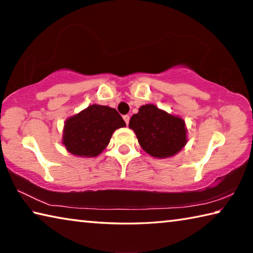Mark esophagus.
I'll return each mask as SVG.
<instances>
[{
	"instance_id": "1",
	"label": "esophagus",
	"mask_w": 253,
	"mask_h": 253,
	"mask_svg": "<svg viewBox=\"0 0 253 253\" xmlns=\"http://www.w3.org/2000/svg\"><path fill=\"white\" fill-rule=\"evenodd\" d=\"M129 116H128V115H125V116H124V121H125V123H126V125H128V124H129Z\"/></svg>"
}]
</instances>
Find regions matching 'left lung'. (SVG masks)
<instances>
[{"mask_svg": "<svg viewBox=\"0 0 253 253\" xmlns=\"http://www.w3.org/2000/svg\"><path fill=\"white\" fill-rule=\"evenodd\" d=\"M129 128L136 134L140 147L156 158L176 155L187 143V129L183 118L153 104L139 107L138 113L130 118Z\"/></svg>", "mask_w": 253, "mask_h": 253, "instance_id": "left-lung-1", "label": "left lung"}]
</instances>
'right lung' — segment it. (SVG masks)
I'll return each mask as SVG.
<instances>
[{"label": "right lung", "instance_id": "1", "mask_svg": "<svg viewBox=\"0 0 253 253\" xmlns=\"http://www.w3.org/2000/svg\"><path fill=\"white\" fill-rule=\"evenodd\" d=\"M125 126L116 109L90 105L67 119L63 126L62 144L72 155L96 157L109 144L114 131Z\"/></svg>", "mask_w": 253, "mask_h": 253}]
</instances>
